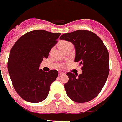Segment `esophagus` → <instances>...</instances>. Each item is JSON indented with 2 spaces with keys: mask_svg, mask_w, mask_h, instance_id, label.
<instances>
[{
  "mask_svg": "<svg viewBox=\"0 0 122 122\" xmlns=\"http://www.w3.org/2000/svg\"><path fill=\"white\" fill-rule=\"evenodd\" d=\"M64 74V73L63 72H62V71H59V75H63Z\"/></svg>",
  "mask_w": 122,
  "mask_h": 122,
  "instance_id": "34e87169",
  "label": "esophagus"
}]
</instances>
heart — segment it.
<instances>
[{"label":"heart","mask_w":122,"mask_h":122,"mask_svg":"<svg viewBox=\"0 0 122 122\" xmlns=\"http://www.w3.org/2000/svg\"><path fill=\"white\" fill-rule=\"evenodd\" d=\"M69 45H71V44L70 42L67 41H61L59 43V47H60L61 50L64 49L67 47Z\"/></svg>","instance_id":"heart-1"}]
</instances>
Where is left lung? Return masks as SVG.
<instances>
[{"label": "left lung", "instance_id": "1", "mask_svg": "<svg viewBox=\"0 0 122 122\" xmlns=\"http://www.w3.org/2000/svg\"><path fill=\"white\" fill-rule=\"evenodd\" d=\"M60 40L72 43L75 49V62L82 65V73H67L69 81L64 84L67 94L72 101L84 103L95 98L102 90L109 74V53L96 34L78 30L61 35Z\"/></svg>", "mask_w": 122, "mask_h": 122}]
</instances>
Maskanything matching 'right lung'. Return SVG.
I'll use <instances>...</instances> for the list:
<instances>
[{"instance_id": "add662e5", "label": "right lung", "mask_w": 122, "mask_h": 122, "mask_svg": "<svg viewBox=\"0 0 122 122\" xmlns=\"http://www.w3.org/2000/svg\"><path fill=\"white\" fill-rule=\"evenodd\" d=\"M61 33L35 30L21 36L12 46L8 70L15 90L25 101L38 103L47 97L50 86L58 77L57 70L39 69L47 58Z\"/></svg>"}]
</instances>
